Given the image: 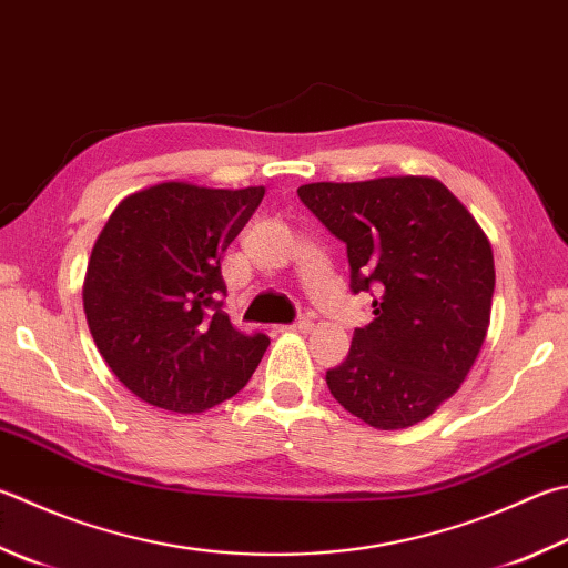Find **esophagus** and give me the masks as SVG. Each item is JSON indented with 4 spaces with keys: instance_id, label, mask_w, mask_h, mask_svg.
Listing matches in <instances>:
<instances>
[{
    "instance_id": "esophagus-1",
    "label": "esophagus",
    "mask_w": 568,
    "mask_h": 568,
    "mask_svg": "<svg viewBox=\"0 0 568 568\" xmlns=\"http://www.w3.org/2000/svg\"><path fill=\"white\" fill-rule=\"evenodd\" d=\"M282 331H292V334H308V331L314 328V324L308 318H296L294 324H286V326H280Z\"/></svg>"
}]
</instances>
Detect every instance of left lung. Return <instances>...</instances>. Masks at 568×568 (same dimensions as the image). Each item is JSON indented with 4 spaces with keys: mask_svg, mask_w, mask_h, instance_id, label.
Returning <instances> with one entry per match:
<instances>
[{
    "mask_svg": "<svg viewBox=\"0 0 568 568\" xmlns=\"http://www.w3.org/2000/svg\"><path fill=\"white\" fill-rule=\"evenodd\" d=\"M296 195L346 244L351 292L373 298V321L326 371L331 395L378 430L425 420L485 344L495 294L485 232L435 178L312 183Z\"/></svg>",
    "mask_w": 568,
    "mask_h": 568,
    "instance_id": "obj_1",
    "label": "left lung"
}]
</instances>
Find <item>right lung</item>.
Masks as SVG:
<instances>
[{
	"mask_svg": "<svg viewBox=\"0 0 568 568\" xmlns=\"http://www.w3.org/2000/svg\"><path fill=\"white\" fill-rule=\"evenodd\" d=\"M264 187L160 183L128 195L93 244L83 312L103 361L143 403L202 413L240 393L270 338L224 312L220 260Z\"/></svg>",
	"mask_w": 568,
	"mask_h": 568,
	"instance_id": "1",
	"label": "right lung"
}]
</instances>
